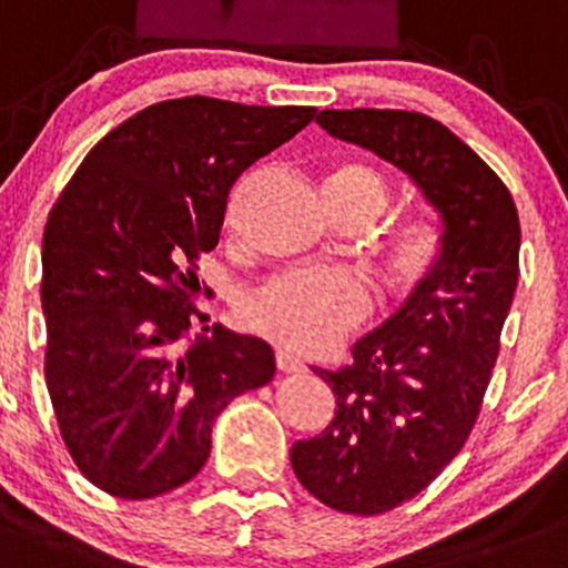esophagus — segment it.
Instances as JSON below:
<instances>
[{
	"mask_svg": "<svg viewBox=\"0 0 568 568\" xmlns=\"http://www.w3.org/2000/svg\"><path fill=\"white\" fill-rule=\"evenodd\" d=\"M277 368L283 374H300L305 372V363L296 361V357L288 355V352H277Z\"/></svg>",
	"mask_w": 568,
	"mask_h": 568,
	"instance_id": "34e87169",
	"label": "esophagus"
}]
</instances>
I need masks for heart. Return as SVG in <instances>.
Wrapping results in <instances>:
<instances>
[{
  "mask_svg": "<svg viewBox=\"0 0 568 568\" xmlns=\"http://www.w3.org/2000/svg\"><path fill=\"white\" fill-rule=\"evenodd\" d=\"M333 213H357L372 222L385 205V180L363 163L335 166L324 180ZM436 227L402 224L383 246L385 277L394 285L422 283L438 263ZM372 311L368 291L349 274L296 272L274 277L246 300L244 318L272 344L296 355H318L355 329Z\"/></svg>",
  "mask_w": 568,
  "mask_h": 568,
  "instance_id": "obj_1",
  "label": "heart"
}]
</instances>
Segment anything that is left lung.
Returning <instances> with one entry per match:
<instances>
[{
	"instance_id": "obj_1",
	"label": "left lung",
	"mask_w": 568,
	"mask_h": 568,
	"mask_svg": "<svg viewBox=\"0 0 568 568\" xmlns=\"http://www.w3.org/2000/svg\"><path fill=\"white\" fill-rule=\"evenodd\" d=\"M318 126L407 174L442 222L438 263L363 335L318 436L291 447L294 475L341 514L394 510L460 453L497 363L519 283V213L503 180L442 121L407 110H322Z\"/></svg>"
}]
</instances>
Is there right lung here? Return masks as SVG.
Instances as JSON below:
<instances>
[{
    "label": "right lung",
    "mask_w": 568,
    "mask_h": 568,
    "mask_svg": "<svg viewBox=\"0 0 568 568\" xmlns=\"http://www.w3.org/2000/svg\"><path fill=\"white\" fill-rule=\"evenodd\" d=\"M316 108L211 97L150 104L110 130L43 230L47 388L97 488L152 499L200 475L219 413L274 377L272 346L213 324L189 338L196 261L216 250L241 174ZM211 327H202L207 333Z\"/></svg>",
    "instance_id": "obj_1"
}]
</instances>
